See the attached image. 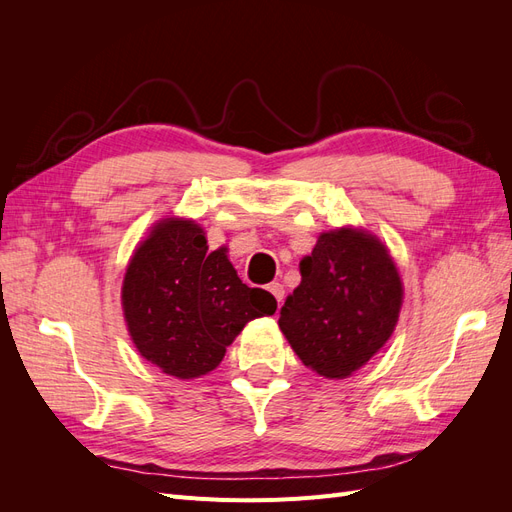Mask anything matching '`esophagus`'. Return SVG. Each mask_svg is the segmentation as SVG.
<instances>
[{"label":"esophagus","instance_id":"1","mask_svg":"<svg viewBox=\"0 0 512 512\" xmlns=\"http://www.w3.org/2000/svg\"><path fill=\"white\" fill-rule=\"evenodd\" d=\"M269 292L273 294L277 303H282V301H284V294H286V290H284V286H282L280 282H273V284H269Z\"/></svg>","mask_w":512,"mask_h":512}]
</instances>
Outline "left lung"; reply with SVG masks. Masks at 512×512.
<instances>
[{
	"mask_svg": "<svg viewBox=\"0 0 512 512\" xmlns=\"http://www.w3.org/2000/svg\"><path fill=\"white\" fill-rule=\"evenodd\" d=\"M301 284L286 299L280 329L305 367L342 380L395 331L404 286L382 241L367 230L322 232L301 260Z\"/></svg>",
	"mask_w": 512,
	"mask_h": 512,
	"instance_id": "1",
	"label": "left lung"
}]
</instances>
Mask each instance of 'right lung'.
I'll return each instance as SVG.
<instances>
[{
    "mask_svg": "<svg viewBox=\"0 0 512 512\" xmlns=\"http://www.w3.org/2000/svg\"><path fill=\"white\" fill-rule=\"evenodd\" d=\"M207 250L196 222L164 218L136 247L123 277L121 305L134 346L179 380L209 374L247 322L277 309L271 292L239 280L226 247Z\"/></svg>",
    "mask_w": 512,
    "mask_h": 512,
    "instance_id": "right-lung-1",
    "label": "right lung"
}]
</instances>
